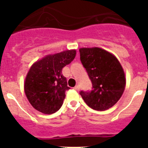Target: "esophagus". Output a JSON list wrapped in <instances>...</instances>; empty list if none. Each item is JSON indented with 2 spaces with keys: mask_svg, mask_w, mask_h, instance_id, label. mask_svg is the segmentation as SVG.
<instances>
[{
  "mask_svg": "<svg viewBox=\"0 0 148 148\" xmlns=\"http://www.w3.org/2000/svg\"><path fill=\"white\" fill-rule=\"evenodd\" d=\"M73 89H74V90H77V91H78V90H79V87H78V86L77 85V86H75V87H74V88H73Z\"/></svg>",
  "mask_w": 148,
  "mask_h": 148,
  "instance_id": "1",
  "label": "esophagus"
}]
</instances>
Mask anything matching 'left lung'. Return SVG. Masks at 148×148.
Listing matches in <instances>:
<instances>
[{"label":"left lung","mask_w":148,"mask_h":148,"mask_svg":"<svg viewBox=\"0 0 148 148\" xmlns=\"http://www.w3.org/2000/svg\"><path fill=\"white\" fill-rule=\"evenodd\" d=\"M80 59L92 84V90L80 95L92 109L104 111L121 97L125 85V72L116 56L101 48H80Z\"/></svg>","instance_id":"1"}]
</instances>
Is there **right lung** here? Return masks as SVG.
<instances>
[{
	"mask_svg": "<svg viewBox=\"0 0 148 148\" xmlns=\"http://www.w3.org/2000/svg\"><path fill=\"white\" fill-rule=\"evenodd\" d=\"M75 49L48 55L34 63L24 82V91L31 105L44 114H53L61 108L65 92L70 89L62 69L75 58Z\"/></svg>",
	"mask_w": 148,
	"mask_h": 148,
	"instance_id": "right-lung-1",
	"label": "right lung"
}]
</instances>
